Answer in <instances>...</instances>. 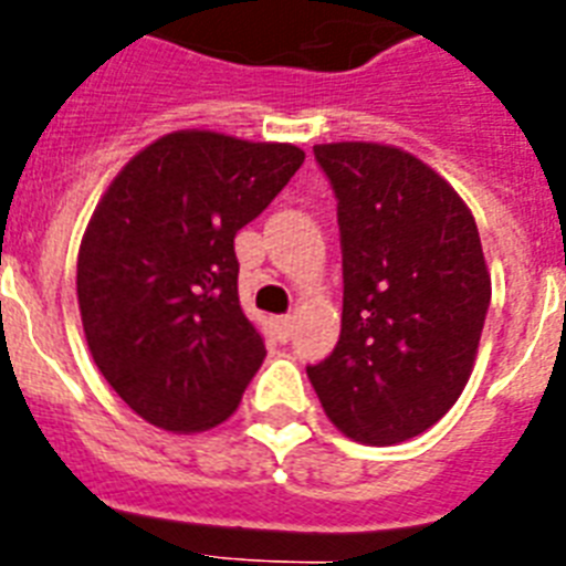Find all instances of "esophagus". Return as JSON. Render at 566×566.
Segmentation results:
<instances>
[{"instance_id":"obj_1","label":"esophagus","mask_w":566,"mask_h":566,"mask_svg":"<svg viewBox=\"0 0 566 566\" xmlns=\"http://www.w3.org/2000/svg\"><path fill=\"white\" fill-rule=\"evenodd\" d=\"M273 332H275V337H279V340H287V337H291V332H293L291 314H284V317H275L273 319Z\"/></svg>"}]
</instances>
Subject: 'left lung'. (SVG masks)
I'll use <instances>...</instances> for the list:
<instances>
[{
    "label": "left lung",
    "instance_id": "obj_1",
    "mask_svg": "<svg viewBox=\"0 0 566 566\" xmlns=\"http://www.w3.org/2000/svg\"><path fill=\"white\" fill-rule=\"evenodd\" d=\"M344 252L340 340L308 367L346 438L402 443L455 405L491 305L464 199L420 158L381 144H319Z\"/></svg>",
    "mask_w": 566,
    "mask_h": 566
}]
</instances>
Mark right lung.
<instances>
[{
	"label": "right lung",
	"mask_w": 566,
	"mask_h": 566,
	"mask_svg": "<svg viewBox=\"0 0 566 566\" xmlns=\"http://www.w3.org/2000/svg\"><path fill=\"white\" fill-rule=\"evenodd\" d=\"M302 161L291 144L188 128L137 153L96 205L75 273L84 337L146 422L211 429L264 364V337L240 308L234 234Z\"/></svg>",
	"instance_id": "1"
}]
</instances>
